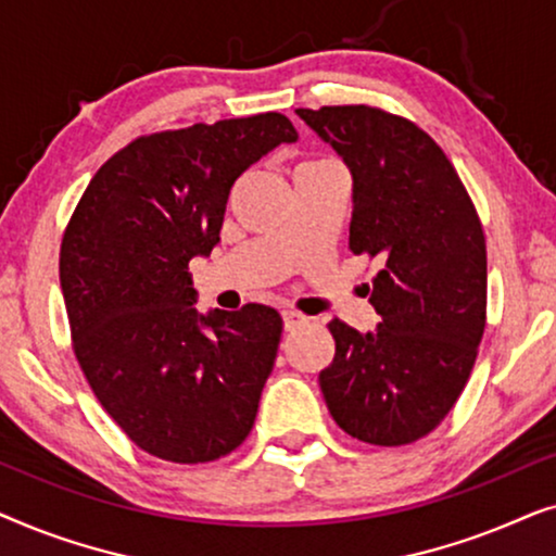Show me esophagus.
Returning <instances> with one entry per match:
<instances>
[{
    "label": "esophagus",
    "mask_w": 556,
    "mask_h": 556,
    "mask_svg": "<svg viewBox=\"0 0 556 556\" xmlns=\"http://www.w3.org/2000/svg\"><path fill=\"white\" fill-rule=\"evenodd\" d=\"M303 324H306V318H303L301 314H295V311H283V329L286 331H295Z\"/></svg>",
    "instance_id": "obj_1"
}]
</instances>
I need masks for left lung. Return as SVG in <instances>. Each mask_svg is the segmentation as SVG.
<instances>
[{
	"label": "left lung",
	"mask_w": 556,
	"mask_h": 556,
	"mask_svg": "<svg viewBox=\"0 0 556 556\" xmlns=\"http://www.w3.org/2000/svg\"><path fill=\"white\" fill-rule=\"evenodd\" d=\"M295 113L352 172L349 250L382 263L369 295L377 331L329 321L326 407L362 443H415L458 402L483 339L481 219L451 159L413 121L375 105Z\"/></svg>",
	"instance_id": "1"
}]
</instances>
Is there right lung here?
I'll return each mask as SVG.
<instances>
[{"label":"right lung","mask_w":556,"mask_h":556,"mask_svg":"<svg viewBox=\"0 0 556 556\" xmlns=\"http://www.w3.org/2000/svg\"><path fill=\"white\" fill-rule=\"evenodd\" d=\"M295 139L273 111L139 136L96 172L65 227L75 359L105 413L156 458L217 460L253 430L283 318L261 303L197 314L189 261L219 242L240 174Z\"/></svg>","instance_id":"add662e5"}]
</instances>
